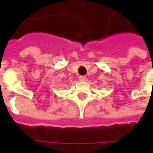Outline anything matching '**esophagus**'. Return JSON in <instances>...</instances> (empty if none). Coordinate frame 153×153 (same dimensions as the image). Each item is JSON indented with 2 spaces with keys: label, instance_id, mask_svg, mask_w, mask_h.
<instances>
[{
  "label": "esophagus",
  "instance_id": "1",
  "mask_svg": "<svg viewBox=\"0 0 153 153\" xmlns=\"http://www.w3.org/2000/svg\"><path fill=\"white\" fill-rule=\"evenodd\" d=\"M86 76H82V75H81V76H79V81H81V82H85L86 81Z\"/></svg>",
  "mask_w": 153,
  "mask_h": 153
}]
</instances>
